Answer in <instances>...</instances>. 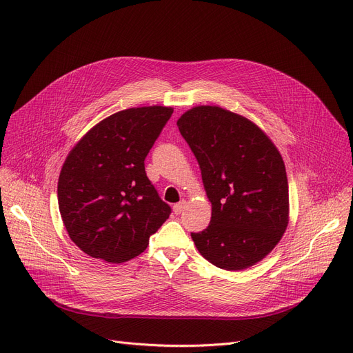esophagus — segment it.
<instances>
[{
	"label": "esophagus",
	"instance_id": "1",
	"mask_svg": "<svg viewBox=\"0 0 353 353\" xmlns=\"http://www.w3.org/2000/svg\"><path fill=\"white\" fill-rule=\"evenodd\" d=\"M186 200H180L179 203H176V205L173 206V212H174V214H180L183 210H184V208H186Z\"/></svg>",
	"mask_w": 353,
	"mask_h": 353
}]
</instances>
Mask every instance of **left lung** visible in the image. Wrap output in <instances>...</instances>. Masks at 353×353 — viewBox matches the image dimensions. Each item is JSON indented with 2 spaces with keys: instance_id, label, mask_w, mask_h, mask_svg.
Returning a JSON list of instances; mask_svg holds the SVG:
<instances>
[{
  "instance_id": "obj_1",
  "label": "left lung",
  "mask_w": 353,
  "mask_h": 353,
  "mask_svg": "<svg viewBox=\"0 0 353 353\" xmlns=\"http://www.w3.org/2000/svg\"><path fill=\"white\" fill-rule=\"evenodd\" d=\"M212 203L208 229L192 239L225 270L248 269L279 243L289 223L283 159L261 127L219 105H197L179 120Z\"/></svg>"
}]
</instances>
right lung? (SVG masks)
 Segmentation results:
<instances>
[{"label": "right lung", "instance_id": "add662e5", "mask_svg": "<svg viewBox=\"0 0 353 353\" xmlns=\"http://www.w3.org/2000/svg\"><path fill=\"white\" fill-rule=\"evenodd\" d=\"M172 114L173 107L163 105L121 110L71 148L59 177V209L70 239L88 256L127 262L169 219L144 159Z\"/></svg>", "mask_w": 353, "mask_h": 353}]
</instances>
